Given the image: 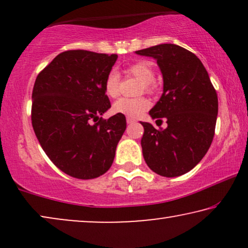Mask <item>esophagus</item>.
Instances as JSON below:
<instances>
[{"label": "esophagus", "mask_w": 248, "mask_h": 248, "mask_svg": "<svg viewBox=\"0 0 248 248\" xmlns=\"http://www.w3.org/2000/svg\"><path fill=\"white\" fill-rule=\"evenodd\" d=\"M126 122H127V124H133V123H135V121L134 118H131V117H126Z\"/></svg>", "instance_id": "esophagus-1"}]
</instances>
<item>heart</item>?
<instances>
[{"label":"heart","mask_w":248,"mask_h":248,"mask_svg":"<svg viewBox=\"0 0 248 248\" xmlns=\"http://www.w3.org/2000/svg\"><path fill=\"white\" fill-rule=\"evenodd\" d=\"M125 73L138 78L143 82V89L147 93H151L155 81V69L151 62L149 61H139L135 62L125 70ZM121 80L117 73L110 72L108 74L104 83V90L106 96L115 98L120 94ZM150 107V103L147 98H121L115 101L113 105V111L116 114H123L127 117H138L144 113Z\"/></svg>","instance_id":"1"}]
</instances>
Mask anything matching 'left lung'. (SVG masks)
I'll list each match as a JSON object with an SVG mask.
<instances>
[{"label": "left lung", "instance_id": "left-lung-1", "mask_svg": "<svg viewBox=\"0 0 248 248\" xmlns=\"http://www.w3.org/2000/svg\"><path fill=\"white\" fill-rule=\"evenodd\" d=\"M135 53L157 60L164 79V93L149 114L157 124L167 121V127L157 130L141 122L144 160L164 177L184 175L212 143L218 115L216 89L199 57L181 46L160 44Z\"/></svg>", "mask_w": 248, "mask_h": 248}]
</instances>
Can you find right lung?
Returning a JSON list of instances; mask_svg holds the SVG:
<instances>
[{"mask_svg": "<svg viewBox=\"0 0 248 248\" xmlns=\"http://www.w3.org/2000/svg\"><path fill=\"white\" fill-rule=\"evenodd\" d=\"M116 54L83 49L57 55L38 74L32 89L31 123L53 164L79 179L99 177L110 168L126 120H104L110 108L104 83Z\"/></svg>", "mask_w": 248, "mask_h": 248, "instance_id": "1", "label": "right lung"}]
</instances>
